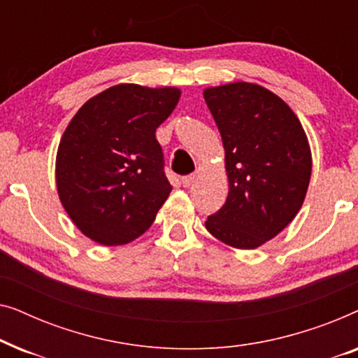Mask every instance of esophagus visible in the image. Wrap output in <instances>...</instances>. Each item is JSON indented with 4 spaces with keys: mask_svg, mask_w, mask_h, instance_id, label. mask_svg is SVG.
Masks as SVG:
<instances>
[{
    "mask_svg": "<svg viewBox=\"0 0 358 358\" xmlns=\"http://www.w3.org/2000/svg\"><path fill=\"white\" fill-rule=\"evenodd\" d=\"M180 182H182L184 187H190L195 182V174H189V176H184L182 179H180Z\"/></svg>",
    "mask_w": 358,
    "mask_h": 358,
    "instance_id": "obj_1",
    "label": "esophagus"
}]
</instances>
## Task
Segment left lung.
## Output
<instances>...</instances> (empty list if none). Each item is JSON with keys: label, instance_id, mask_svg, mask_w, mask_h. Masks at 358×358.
I'll return each mask as SVG.
<instances>
[{"label": "left lung", "instance_id": "8db88e82", "mask_svg": "<svg viewBox=\"0 0 358 358\" xmlns=\"http://www.w3.org/2000/svg\"><path fill=\"white\" fill-rule=\"evenodd\" d=\"M224 146L229 192L205 227L238 249L277 236L301 208L311 178L305 130L280 97L252 83L207 87Z\"/></svg>", "mask_w": 358, "mask_h": 358}]
</instances>
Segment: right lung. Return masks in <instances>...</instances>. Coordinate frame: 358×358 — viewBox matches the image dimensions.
Returning a JSON list of instances; mask_svg holds the SVG:
<instances>
[{"label":"right lung","mask_w":358,"mask_h":358,"mask_svg":"<svg viewBox=\"0 0 358 358\" xmlns=\"http://www.w3.org/2000/svg\"><path fill=\"white\" fill-rule=\"evenodd\" d=\"M178 87L117 85L91 97L57 153L60 202L78 229L104 246L141 236L169 197L156 129L178 106Z\"/></svg>","instance_id":"1"}]
</instances>
